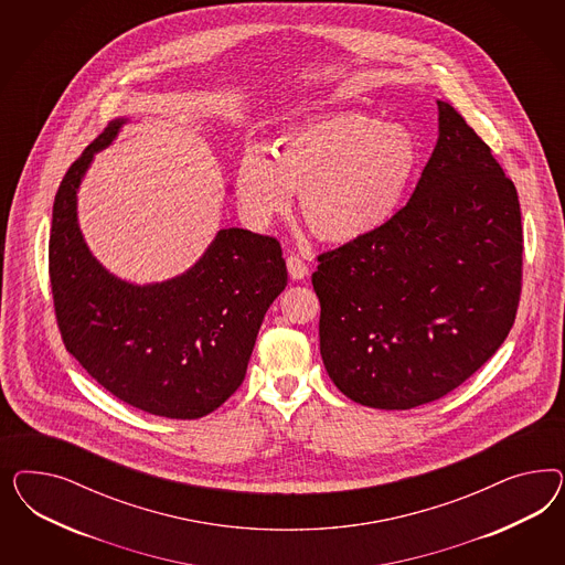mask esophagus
<instances>
[{"label": "esophagus", "mask_w": 565, "mask_h": 565, "mask_svg": "<svg viewBox=\"0 0 565 565\" xmlns=\"http://www.w3.org/2000/svg\"><path fill=\"white\" fill-rule=\"evenodd\" d=\"M286 265H288V274H290L291 279L300 281V279L307 277L308 267L302 258L290 255V257L286 258Z\"/></svg>", "instance_id": "34e87169"}]
</instances>
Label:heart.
I'll list each match as a JSON object with an SVG mask.
<instances>
[{"instance_id":"1","label":"heart","mask_w":565,"mask_h":565,"mask_svg":"<svg viewBox=\"0 0 565 565\" xmlns=\"http://www.w3.org/2000/svg\"><path fill=\"white\" fill-rule=\"evenodd\" d=\"M423 166L411 128L360 111H338L294 126L265 147H248L234 186L242 217L267 227L300 192L308 227L327 242L369 238L394 220Z\"/></svg>"}]
</instances>
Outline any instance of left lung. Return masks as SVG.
<instances>
[{
    "instance_id": "8db88e82",
    "label": "left lung",
    "mask_w": 565,
    "mask_h": 565,
    "mask_svg": "<svg viewBox=\"0 0 565 565\" xmlns=\"http://www.w3.org/2000/svg\"><path fill=\"white\" fill-rule=\"evenodd\" d=\"M439 137L411 201L369 238L319 257V342L335 387L369 408L435 402L491 359L522 281L518 192L437 102Z\"/></svg>"
}]
</instances>
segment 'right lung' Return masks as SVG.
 Masks as SVG:
<instances>
[{"mask_svg":"<svg viewBox=\"0 0 565 565\" xmlns=\"http://www.w3.org/2000/svg\"><path fill=\"white\" fill-rule=\"evenodd\" d=\"M121 116L70 166L53 203L50 275L66 350L109 394L154 416L217 411L244 381L267 308L288 286L275 238L223 227L199 260L166 281L105 269L78 223V190Z\"/></svg>","mask_w":565,"mask_h":565,"instance_id":"1","label":"right lung"}]
</instances>
